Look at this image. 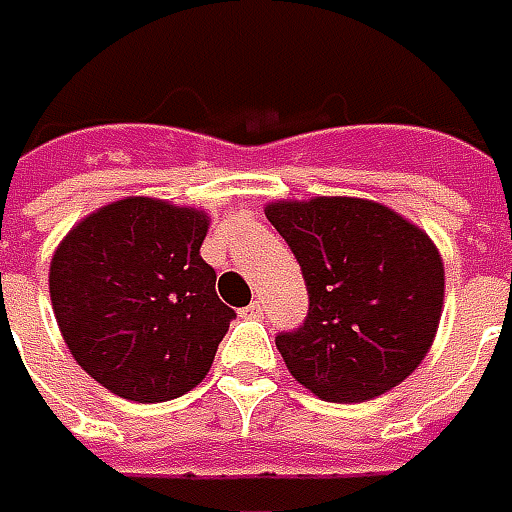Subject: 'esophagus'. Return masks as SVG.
<instances>
[{"mask_svg": "<svg viewBox=\"0 0 512 512\" xmlns=\"http://www.w3.org/2000/svg\"><path fill=\"white\" fill-rule=\"evenodd\" d=\"M243 316H249V319H260V316H263V302L257 300L252 302L249 308H243Z\"/></svg>", "mask_w": 512, "mask_h": 512, "instance_id": "1", "label": "esophagus"}]
</instances>
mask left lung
Masks as SVG:
<instances>
[{
    "label": "left lung",
    "instance_id": "obj_1",
    "mask_svg": "<svg viewBox=\"0 0 512 512\" xmlns=\"http://www.w3.org/2000/svg\"><path fill=\"white\" fill-rule=\"evenodd\" d=\"M266 218L308 285V316L274 342L288 373L325 401L398 387L429 353L446 271L431 238L367 198L271 201Z\"/></svg>",
    "mask_w": 512,
    "mask_h": 512
}]
</instances>
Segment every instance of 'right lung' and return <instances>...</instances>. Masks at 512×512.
Here are the masks:
<instances>
[{
    "label": "right lung",
    "instance_id": "1",
    "mask_svg": "<svg viewBox=\"0 0 512 512\" xmlns=\"http://www.w3.org/2000/svg\"><path fill=\"white\" fill-rule=\"evenodd\" d=\"M207 229V212L131 196L86 215L52 255L66 347L125 401H170L210 373L235 311L198 252Z\"/></svg>",
    "mask_w": 512,
    "mask_h": 512
}]
</instances>
